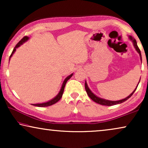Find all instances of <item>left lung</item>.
<instances>
[{
    "label": "left lung",
    "mask_w": 148,
    "mask_h": 148,
    "mask_svg": "<svg viewBox=\"0 0 148 148\" xmlns=\"http://www.w3.org/2000/svg\"><path fill=\"white\" fill-rule=\"evenodd\" d=\"M129 40H131V42H133V46H134V48H135V50H136V51L138 52L139 54V56H140V59H141V61L142 60L141 59V51L140 50H139V48L138 46H137V42L136 40H135L134 38H133L132 36H129ZM139 82H140V80H139ZM139 83L138 84H137V86L136 87V88L134 90H133V92L131 93V94L129 95V96H127V98H125L124 99H122V100H117V101H112V100H105V99H103V98H99L97 96H96L94 93H93L92 91L90 90V89L89 88V87L88 86V84H87V82H86L85 83V88H86V92L87 94H88V96L90 97V98L92 99L93 101H94L95 102L98 103L99 104H101V105H104V106H113V105H116V104H121V103L125 102V101L128 100V99L130 98V97L132 96L133 94V93L135 92V91L136 90V89L137 88V86H138L139 85Z\"/></svg>",
    "instance_id": "left-lung-1"
}]
</instances>
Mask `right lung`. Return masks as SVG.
I'll list each match as a JSON object with an SVG mask.
<instances>
[{
    "label": "right lung",
    "mask_w": 148,
    "mask_h": 148,
    "mask_svg": "<svg viewBox=\"0 0 148 148\" xmlns=\"http://www.w3.org/2000/svg\"><path fill=\"white\" fill-rule=\"evenodd\" d=\"M29 37H27V36H25L23 38H22V39L20 40V41L18 42L17 45L15 46V47L14 48V49L13 50V52H12V53L11 54V56H10V58H11V56H13V54L15 53V52L16 51V49H17V48H19V46H21L22 44L23 43H25V42H27L28 40H29ZM73 73L71 74L70 75H69L68 77H66L65 78V79L64 80L63 83H62V86H61V88H60V92H58V94L56 95V96L54 97V98H52V100H50L49 101H48V102H43V103H40V104H33L32 105H34V106H38V107H46V106H51V105L55 104L58 102V101H59L60 100V98H62V94H63V92H64V87H65V85H66V83L67 82V81L71 77L73 76Z\"/></svg>",
    "instance_id": "right-lung-1"
}]
</instances>
